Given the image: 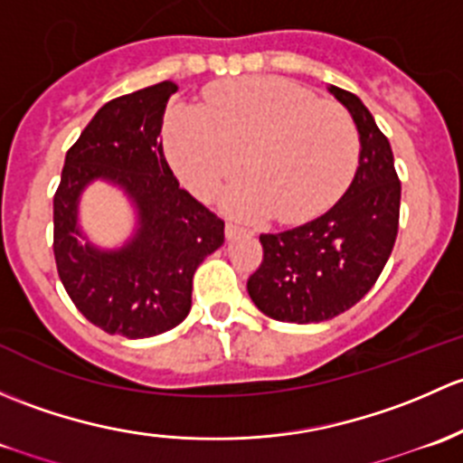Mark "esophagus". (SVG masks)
Returning a JSON list of instances; mask_svg holds the SVG:
<instances>
[{
  "mask_svg": "<svg viewBox=\"0 0 463 463\" xmlns=\"http://www.w3.org/2000/svg\"><path fill=\"white\" fill-rule=\"evenodd\" d=\"M245 233H251V232H250V230H245V227L233 225V222H227V225H225V236L230 238V241H233V238L245 236Z\"/></svg>",
  "mask_w": 463,
  "mask_h": 463,
  "instance_id": "obj_1",
  "label": "esophagus"
}]
</instances>
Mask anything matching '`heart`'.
Returning a JSON list of instances; mask_svg holds the SVG:
<instances>
[{"label": "heart", "instance_id": "1", "mask_svg": "<svg viewBox=\"0 0 463 463\" xmlns=\"http://www.w3.org/2000/svg\"><path fill=\"white\" fill-rule=\"evenodd\" d=\"M178 178L209 198L242 165L227 192L236 216L303 222L336 203L359 165V131L341 104L283 78L213 84L203 109L174 104L162 128Z\"/></svg>", "mask_w": 463, "mask_h": 463}]
</instances>
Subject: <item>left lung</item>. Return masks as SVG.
Here are the masks:
<instances>
[{"label": "left lung", "mask_w": 463, "mask_h": 463, "mask_svg": "<svg viewBox=\"0 0 463 463\" xmlns=\"http://www.w3.org/2000/svg\"><path fill=\"white\" fill-rule=\"evenodd\" d=\"M359 131V166L323 216L280 233H260L263 263L247 280L260 312L285 323H321L356 305L383 271L399 230L402 183L388 137L350 90L327 89Z\"/></svg>", "instance_id": "obj_1"}]
</instances>
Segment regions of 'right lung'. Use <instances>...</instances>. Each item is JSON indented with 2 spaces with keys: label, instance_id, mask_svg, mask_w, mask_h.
Returning <instances> with one entry per match:
<instances>
[{
  "label": "right lung",
  "instance_id": "obj_1",
  "mask_svg": "<svg viewBox=\"0 0 463 463\" xmlns=\"http://www.w3.org/2000/svg\"><path fill=\"white\" fill-rule=\"evenodd\" d=\"M174 82L104 104L66 151L53 198L57 274L75 307L109 335L146 338L174 330L192 309L194 271L225 242V222L180 189L162 151V118ZM93 179L118 184L138 225L118 250H99L77 225Z\"/></svg>",
  "mask_w": 463,
  "mask_h": 463
}]
</instances>
